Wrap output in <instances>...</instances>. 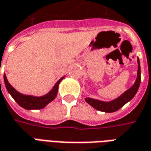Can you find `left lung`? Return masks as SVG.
<instances>
[{
	"label": "left lung",
	"mask_w": 151,
	"mask_h": 151,
	"mask_svg": "<svg viewBox=\"0 0 151 151\" xmlns=\"http://www.w3.org/2000/svg\"><path fill=\"white\" fill-rule=\"evenodd\" d=\"M140 82H141V66H140L139 58L137 57V73L136 81L129 89H128L122 95H120L119 97L114 99L111 101H102L90 97H86L85 100L88 104L98 111H104V112H114L118 111L120 108H122L124 104H126L128 102H129L135 96L139 88Z\"/></svg>",
	"instance_id": "left-lung-1"
}]
</instances>
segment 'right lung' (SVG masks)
<instances>
[{
	"mask_svg": "<svg viewBox=\"0 0 151 151\" xmlns=\"http://www.w3.org/2000/svg\"><path fill=\"white\" fill-rule=\"evenodd\" d=\"M65 76L54 85L52 90L46 95H41V96H35L31 95H23L20 92H18L16 89L12 86L8 79L6 78L5 73H4V82H5V87L8 91L9 94L11 95L12 98L17 102L19 106L27 110H35V109H42L45 108L49 103L53 101L57 95L58 88H59L60 82H61Z\"/></svg>",
	"mask_w": 151,
	"mask_h": 151,
	"instance_id": "add662e5",
	"label": "right lung"
}]
</instances>
